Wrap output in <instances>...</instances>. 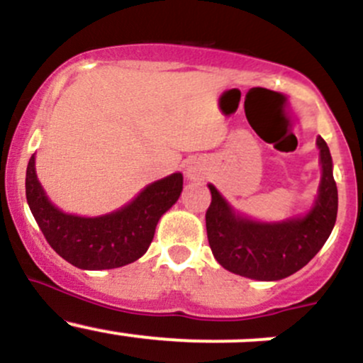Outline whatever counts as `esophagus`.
I'll return each mask as SVG.
<instances>
[{"mask_svg": "<svg viewBox=\"0 0 363 363\" xmlns=\"http://www.w3.org/2000/svg\"><path fill=\"white\" fill-rule=\"evenodd\" d=\"M199 170H196V168L195 167H193V164H191V167H188V177H191V179H196V177H199Z\"/></svg>", "mask_w": 363, "mask_h": 363, "instance_id": "1", "label": "esophagus"}]
</instances>
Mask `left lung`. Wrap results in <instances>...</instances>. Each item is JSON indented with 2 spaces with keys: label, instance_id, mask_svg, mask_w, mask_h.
<instances>
[{
  "label": "left lung",
  "instance_id": "8db88e82",
  "mask_svg": "<svg viewBox=\"0 0 363 363\" xmlns=\"http://www.w3.org/2000/svg\"><path fill=\"white\" fill-rule=\"evenodd\" d=\"M320 149L321 182L314 207L303 218L281 223H259L235 214L230 203L208 184L211 205L205 212L208 246L221 267L258 281H277L291 276L323 247L337 218V186L332 174L327 142Z\"/></svg>",
  "mask_w": 363,
  "mask_h": 363
}]
</instances>
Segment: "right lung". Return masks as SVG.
<instances>
[{"label":"right lung","mask_w":363,"mask_h":363,"mask_svg":"<svg viewBox=\"0 0 363 363\" xmlns=\"http://www.w3.org/2000/svg\"><path fill=\"white\" fill-rule=\"evenodd\" d=\"M182 174L152 182L119 211L98 218L65 214L50 203L36 179L35 155L26 170V199L54 251L84 270L117 269L149 250L160 218L179 200Z\"/></svg>","instance_id":"obj_1"}]
</instances>
